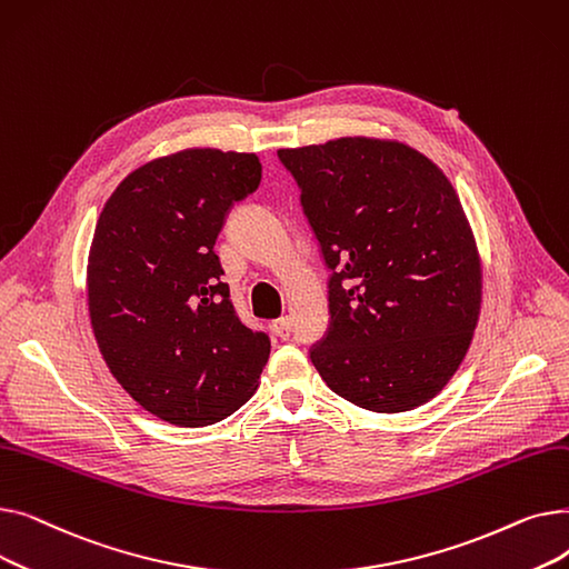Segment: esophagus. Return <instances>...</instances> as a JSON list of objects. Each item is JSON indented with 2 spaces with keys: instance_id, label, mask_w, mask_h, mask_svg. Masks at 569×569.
I'll return each instance as SVG.
<instances>
[{
  "instance_id": "obj_1",
  "label": "esophagus",
  "mask_w": 569,
  "mask_h": 569,
  "mask_svg": "<svg viewBox=\"0 0 569 569\" xmlns=\"http://www.w3.org/2000/svg\"><path fill=\"white\" fill-rule=\"evenodd\" d=\"M290 327H292V320H290L288 316H281V318H277V320L272 322V330H274V335H277L279 339H288V337H290Z\"/></svg>"
}]
</instances>
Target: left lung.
I'll list each match as a JSON object with an SVG mask.
<instances>
[{
	"label": "left lung",
	"instance_id": "1",
	"mask_svg": "<svg viewBox=\"0 0 569 569\" xmlns=\"http://www.w3.org/2000/svg\"><path fill=\"white\" fill-rule=\"evenodd\" d=\"M330 267V332L311 362L373 412L431 401L457 373L482 309V260L445 172L399 140L279 149Z\"/></svg>",
	"mask_w": 569,
	"mask_h": 569
}]
</instances>
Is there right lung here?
<instances>
[{"mask_svg":"<svg viewBox=\"0 0 569 569\" xmlns=\"http://www.w3.org/2000/svg\"><path fill=\"white\" fill-rule=\"evenodd\" d=\"M256 154L191 147L127 174L87 258V307L117 382L174 427L226 420L258 390L269 339L239 320L214 253L232 202L260 184Z\"/></svg>","mask_w":569,"mask_h":569,"instance_id":"1","label":"right lung"}]
</instances>
